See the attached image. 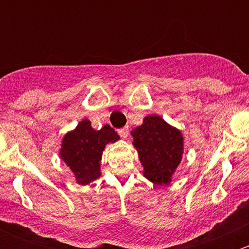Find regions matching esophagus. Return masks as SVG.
<instances>
[{"label":"esophagus","mask_w":249,"mask_h":249,"mask_svg":"<svg viewBox=\"0 0 249 249\" xmlns=\"http://www.w3.org/2000/svg\"><path fill=\"white\" fill-rule=\"evenodd\" d=\"M118 134L122 137H124V139H126L127 135H129V126H124L122 127V129H119L118 130Z\"/></svg>","instance_id":"obj_1"}]
</instances>
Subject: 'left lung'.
<instances>
[{
	"label": "left lung",
	"instance_id": "left-lung-1",
	"mask_svg": "<svg viewBox=\"0 0 249 249\" xmlns=\"http://www.w3.org/2000/svg\"><path fill=\"white\" fill-rule=\"evenodd\" d=\"M139 152L143 175L157 185H167L182 160V132L159 115H147L143 124L131 131Z\"/></svg>",
	"mask_w": 249,
	"mask_h": 249
}]
</instances>
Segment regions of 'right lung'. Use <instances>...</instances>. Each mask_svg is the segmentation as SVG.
<instances>
[{
	"label": "right lung",
	"mask_w": 249,
	"mask_h": 249,
	"mask_svg": "<svg viewBox=\"0 0 249 249\" xmlns=\"http://www.w3.org/2000/svg\"><path fill=\"white\" fill-rule=\"evenodd\" d=\"M118 140L119 136L109 125L94 130L90 120L84 119L64 136L60 157L73 172L77 183L89 184L101 176L100 167L106 144Z\"/></svg>",
	"instance_id": "1"
}]
</instances>
